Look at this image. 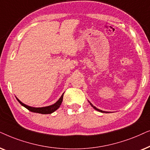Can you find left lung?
I'll return each mask as SVG.
<instances>
[{"instance_id": "left-lung-1", "label": "left lung", "mask_w": 150, "mask_h": 150, "mask_svg": "<svg viewBox=\"0 0 150 150\" xmlns=\"http://www.w3.org/2000/svg\"><path fill=\"white\" fill-rule=\"evenodd\" d=\"M90 104H91V106H92V107H93L94 109H95V110H97V111H99V112H104V111H103V110H99V109H98V108H96V107H95V106H94V105H93V104H92V103H90Z\"/></svg>"}]
</instances>
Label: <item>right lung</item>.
<instances>
[{"label":"right lung","instance_id":"right-lung-1","mask_svg":"<svg viewBox=\"0 0 150 150\" xmlns=\"http://www.w3.org/2000/svg\"><path fill=\"white\" fill-rule=\"evenodd\" d=\"M63 95H64V94L61 96V97L59 98V100L57 101L56 103H54V104L49 105V106L42 107V108H33V107H31V106H28V105L24 104L23 103H22L18 99H17V98L16 99L22 105H23L24 107L26 108L27 110H29V111L33 112L40 113V114H44V115H46V114H51L52 112H55V110H56L57 109L59 108V107L60 106L62 102Z\"/></svg>","mask_w":150,"mask_h":150}]
</instances>
